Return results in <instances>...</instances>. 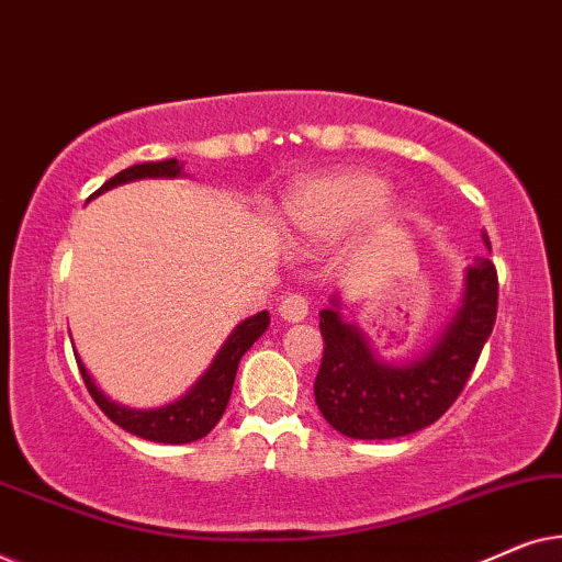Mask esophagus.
Masks as SVG:
<instances>
[{
    "label": "esophagus",
    "mask_w": 562,
    "mask_h": 562,
    "mask_svg": "<svg viewBox=\"0 0 562 562\" xmlns=\"http://www.w3.org/2000/svg\"><path fill=\"white\" fill-rule=\"evenodd\" d=\"M279 314L283 322H302L310 314V304L302 294H286L279 304Z\"/></svg>",
    "instance_id": "1"
}]
</instances>
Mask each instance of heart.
I'll use <instances>...</instances> for the list:
<instances>
[{
	"label": "heart",
	"instance_id": "obj_1",
	"mask_svg": "<svg viewBox=\"0 0 562 562\" xmlns=\"http://www.w3.org/2000/svg\"><path fill=\"white\" fill-rule=\"evenodd\" d=\"M386 194L389 181L360 168L310 176L286 189L268 220L283 245L312 252L337 243L363 220L373 235L394 233L404 206Z\"/></svg>",
	"mask_w": 562,
	"mask_h": 562
}]
</instances>
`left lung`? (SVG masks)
Segmentation results:
<instances>
[{"mask_svg": "<svg viewBox=\"0 0 562 562\" xmlns=\"http://www.w3.org/2000/svg\"><path fill=\"white\" fill-rule=\"evenodd\" d=\"M481 240L491 250L488 235ZM498 281L488 258L463 273L458 310L427 350L406 363L383 360L356 322L342 314L340 294L319 312L325 356L314 402L327 425L352 440H391L419 432L442 417L471 379L496 322Z\"/></svg>", "mask_w": 562, "mask_h": 562, "instance_id": "left-lung-1", "label": "left lung"}]
</instances>
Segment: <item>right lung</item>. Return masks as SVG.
Returning a JSON list of instances; mask_svg holds the SVG:
<instances>
[{
  "instance_id": "add662e5",
  "label": "right lung",
  "mask_w": 562,
  "mask_h": 562,
  "mask_svg": "<svg viewBox=\"0 0 562 562\" xmlns=\"http://www.w3.org/2000/svg\"><path fill=\"white\" fill-rule=\"evenodd\" d=\"M179 176H183V164H179L176 158L158 160V164H137L125 168V171H120L117 176H112L94 196L130 181L179 179ZM268 325H271V314L268 312H258L252 314V317L243 319L240 325L227 335V340L222 342L217 356H214L210 368L199 375L194 386H191L183 396L176 398V402L156 406V409H133V406L112 402V398L97 386L94 379H91V373L87 371V366H83L79 352L74 350V356L91 398H94L99 409H102L114 425L122 427L130 435L143 437V440L183 445L202 440V437L210 435L214 425L222 419V414L227 409L229 394H233V383L237 366H240V358L252 348V342L266 333Z\"/></svg>"
}]
</instances>
